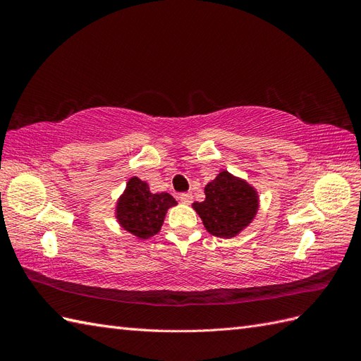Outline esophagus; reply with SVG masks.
Listing matches in <instances>:
<instances>
[{
    "label": "esophagus",
    "instance_id": "1",
    "mask_svg": "<svg viewBox=\"0 0 361 361\" xmlns=\"http://www.w3.org/2000/svg\"><path fill=\"white\" fill-rule=\"evenodd\" d=\"M179 200L183 204H190V203H192V194L191 192H182V194H179Z\"/></svg>",
    "mask_w": 361,
    "mask_h": 361
}]
</instances>
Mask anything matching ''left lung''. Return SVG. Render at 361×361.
Returning a JSON list of instances; mask_svg holds the SVG:
<instances>
[{
    "instance_id": "left-lung-1",
    "label": "left lung",
    "mask_w": 361,
    "mask_h": 361,
    "mask_svg": "<svg viewBox=\"0 0 361 361\" xmlns=\"http://www.w3.org/2000/svg\"><path fill=\"white\" fill-rule=\"evenodd\" d=\"M206 199L192 203L206 231L218 238H233L253 221L259 209L257 191L245 180L221 171L204 187Z\"/></svg>"
}]
</instances>
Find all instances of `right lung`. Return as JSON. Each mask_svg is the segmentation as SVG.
Listing matches in <instances>:
<instances>
[{"instance_id":"1","label":"right lung","mask_w":361,"mask_h":361,"mask_svg":"<svg viewBox=\"0 0 361 361\" xmlns=\"http://www.w3.org/2000/svg\"><path fill=\"white\" fill-rule=\"evenodd\" d=\"M178 202L169 192H150L149 185L130 178L116 206V218L125 231L138 239H147L161 231L167 209Z\"/></svg>"}]
</instances>
